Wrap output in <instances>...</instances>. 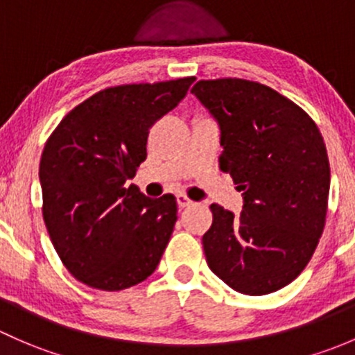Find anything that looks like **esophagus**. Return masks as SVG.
I'll list each match as a JSON object with an SVG mask.
<instances>
[{
  "label": "esophagus",
  "mask_w": 355,
  "mask_h": 355,
  "mask_svg": "<svg viewBox=\"0 0 355 355\" xmlns=\"http://www.w3.org/2000/svg\"><path fill=\"white\" fill-rule=\"evenodd\" d=\"M176 200H178V205H179V207H181V208L191 207V205H193V200H189L188 196L182 195V193H181V195L176 196Z\"/></svg>",
  "instance_id": "obj_1"
}]
</instances>
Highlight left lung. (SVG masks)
Masks as SVG:
<instances>
[{"label":"left lung","mask_w":355,"mask_h":355,"mask_svg":"<svg viewBox=\"0 0 355 355\" xmlns=\"http://www.w3.org/2000/svg\"><path fill=\"white\" fill-rule=\"evenodd\" d=\"M191 92L220 124L218 166L243 191L239 217L210 205L202 243L211 272L241 294L291 284L327 220L330 164L316 123L277 90L244 78L200 80Z\"/></svg>","instance_id":"obj_1"}]
</instances>
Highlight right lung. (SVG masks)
Wrapping results in <instances>:
<instances>
[{
  "label": "right lung",
  "mask_w": 355,
  "mask_h": 355,
  "mask_svg": "<svg viewBox=\"0 0 355 355\" xmlns=\"http://www.w3.org/2000/svg\"><path fill=\"white\" fill-rule=\"evenodd\" d=\"M193 82L109 87L71 109L47 138L42 217L58 257L85 286L123 291L159 265L178 220L176 198L152 200L126 181L147 159L148 130Z\"/></svg>",
  "instance_id": "right-lung-1"
}]
</instances>
